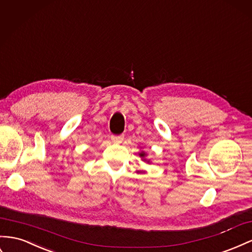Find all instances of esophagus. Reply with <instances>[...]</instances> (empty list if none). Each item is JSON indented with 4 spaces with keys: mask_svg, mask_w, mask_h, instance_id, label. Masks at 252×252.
Instances as JSON below:
<instances>
[{
    "mask_svg": "<svg viewBox=\"0 0 252 252\" xmlns=\"http://www.w3.org/2000/svg\"><path fill=\"white\" fill-rule=\"evenodd\" d=\"M111 140H112V142H114V143H118V144H120V143L123 142V140H124V135H112V137H111Z\"/></svg>",
    "mask_w": 252,
    "mask_h": 252,
    "instance_id": "esophagus-1",
    "label": "esophagus"
}]
</instances>
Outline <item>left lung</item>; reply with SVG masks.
Listing matches in <instances>:
<instances>
[{
    "label": "left lung",
    "instance_id": "obj_1",
    "mask_svg": "<svg viewBox=\"0 0 252 252\" xmlns=\"http://www.w3.org/2000/svg\"><path fill=\"white\" fill-rule=\"evenodd\" d=\"M139 156H140V157H141L143 160H145V161H147V163H149V160H146V159H145V157H146V154H145L144 152H141V153H139Z\"/></svg>",
    "mask_w": 252,
    "mask_h": 252
}]
</instances>
